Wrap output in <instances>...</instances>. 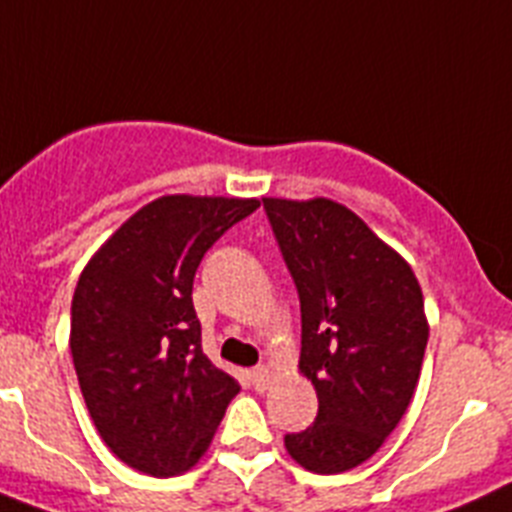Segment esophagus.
<instances>
[{
  "mask_svg": "<svg viewBox=\"0 0 512 512\" xmlns=\"http://www.w3.org/2000/svg\"><path fill=\"white\" fill-rule=\"evenodd\" d=\"M273 368L270 366H260V368H255V371H252V386H255V389H268L270 386V381H273Z\"/></svg>",
  "mask_w": 512,
  "mask_h": 512,
  "instance_id": "1",
  "label": "esophagus"
}]
</instances>
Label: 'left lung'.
Segmentation results:
<instances>
[{
    "mask_svg": "<svg viewBox=\"0 0 512 512\" xmlns=\"http://www.w3.org/2000/svg\"><path fill=\"white\" fill-rule=\"evenodd\" d=\"M301 301L299 373L319 399L286 451L314 474H342L384 446L407 412L428 345L415 270L332 198H262Z\"/></svg>",
    "mask_w": 512,
    "mask_h": 512,
    "instance_id": "1",
    "label": "left lung"
}]
</instances>
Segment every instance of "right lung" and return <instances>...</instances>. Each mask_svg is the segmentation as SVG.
<instances>
[{
  "label": "right lung",
  "mask_w": 512,
  "mask_h": 512,
  "mask_svg": "<svg viewBox=\"0 0 512 512\" xmlns=\"http://www.w3.org/2000/svg\"><path fill=\"white\" fill-rule=\"evenodd\" d=\"M257 198L162 195L123 221L79 275L69 348L105 446L149 477L185 474L239 384L201 348L193 278Z\"/></svg>",
  "instance_id": "obj_1"
}]
</instances>
